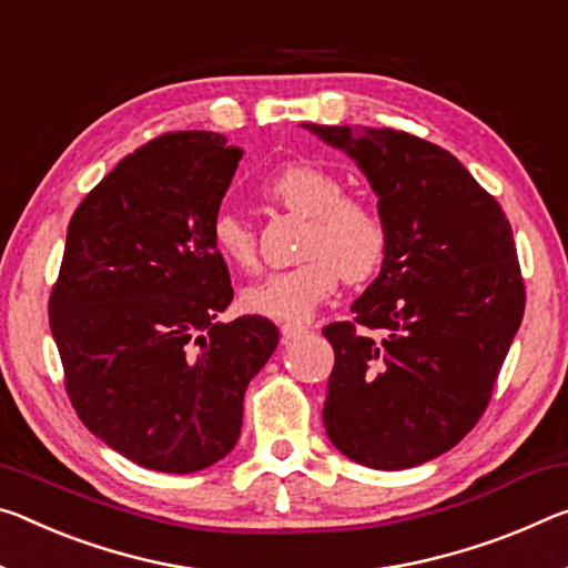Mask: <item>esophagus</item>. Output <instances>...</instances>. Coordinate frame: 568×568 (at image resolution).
Here are the masks:
<instances>
[{"label": "esophagus", "mask_w": 568, "mask_h": 568, "mask_svg": "<svg viewBox=\"0 0 568 568\" xmlns=\"http://www.w3.org/2000/svg\"><path fill=\"white\" fill-rule=\"evenodd\" d=\"M281 333H283V344H287V341L298 338L305 333V326H301V323H283L281 326Z\"/></svg>", "instance_id": "34e87169"}]
</instances>
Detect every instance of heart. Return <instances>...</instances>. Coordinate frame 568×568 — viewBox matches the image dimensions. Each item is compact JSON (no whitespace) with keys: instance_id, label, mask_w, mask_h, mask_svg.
<instances>
[{"instance_id":"heart-1","label":"heart","mask_w":568,"mask_h":568,"mask_svg":"<svg viewBox=\"0 0 568 568\" xmlns=\"http://www.w3.org/2000/svg\"><path fill=\"white\" fill-rule=\"evenodd\" d=\"M267 200L283 204L305 227L301 265L270 273L242 291V305L273 321H305L328 301L341 283L366 281L382 267L389 235L376 206L356 196H344L336 174L308 161H293L273 171L263 182ZM212 242L227 263L242 270L257 263V237L242 214L222 210L212 220Z\"/></svg>"}]
</instances>
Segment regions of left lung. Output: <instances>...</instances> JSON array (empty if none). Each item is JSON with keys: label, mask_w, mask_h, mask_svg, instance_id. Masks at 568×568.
Instances as JSON below:
<instances>
[{"label": "left lung", "mask_w": 568, "mask_h": 568, "mask_svg": "<svg viewBox=\"0 0 568 568\" xmlns=\"http://www.w3.org/2000/svg\"><path fill=\"white\" fill-rule=\"evenodd\" d=\"M356 161L386 222L376 281L331 323L323 425L341 455L404 470L480 419L526 308L510 222L443 146L394 129L301 123Z\"/></svg>", "instance_id": "obj_1"}]
</instances>
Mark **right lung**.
<instances>
[{
	"label": "right lung",
	"mask_w": 568,
	"mask_h": 568,
	"mask_svg": "<svg viewBox=\"0 0 568 568\" xmlns=\"http://www.w3.org/2000/svg\"><path fill=\"white\" fill-rule=\"evenodd\" d=\"M240 159L220 133H164L103 176L68 224L50 331L70 402L149 470L222 460L247 384L277 346L263 316L217 321L235 293L212 220Z\"/></svg>",
	"instance_id": "add662e5"
}]
</instances>
